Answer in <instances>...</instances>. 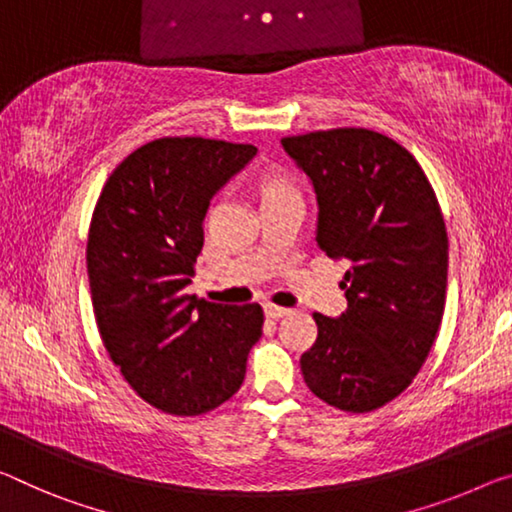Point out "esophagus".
Masks as SVG:
<instances>
[{
    "label": "esophagus",
    "mask_w": 512,
    "mask_h": 512,
    "mask_svg": "<svg viewBox=\"0 0 512 512\" xmlns=\"http://www.w3.org/2000/svg\"><path fill=\"white\" fill-rule=\"evenodd\" d=\"M263 309H265V316L272 318V320H279V318L288 316V313H290V309H283V306H277V304H265Z\"/></svg>",
    "instance_id": "1"
}]
</instances>
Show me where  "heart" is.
I'll return each instance as SVG.
<instances>
[{
	"mask_svg": "<svg viewBox=\"0 0 512 512\" xmlns=\"http://www.w3.org/2000/svg\"><path fill=\"white\" fill-rule=\"evenodd\" d=\"M279 187H290V185L283 183V180H272V183L265 187V192H267V190H279Z\"/></svg>",
	"mask_w": 512,
	"mask_h": 512,
	"instance_id": "heart-1",
	"label": "heart"
}]
</instances>
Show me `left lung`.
<instances>
[{"label": "left lung", "instance_id": "obj_1", "mask_svg": "<svg viewBox=\"0 0 512 512\" xmlns=\"http://www.w3.org/2000/svg\"><path fill=\"white\" fill-rule=\"evenodd\" d=\"M311 178L318 245L348 258L341 318L313 313L318 338L300 359L320 400L364 414L391 403L419 373L442 325L448 238L414 155L380 132L334 128L283 137Z\"/></svg>", "mask_w": 512, "mask_h": 512}]
</instances>
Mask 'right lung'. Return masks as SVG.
<instances>
[{"instance_id":"obj_1","label":"right lung","mask_w":512,"mask_h":512,"mask_svg":"<svg viewBox=\"0 0 512 512\" xmlns=\"http://www.w3.org/2000/svg\"><path fill=\"white\" fill-rule=\"evenodd\" d=\"M254 155L222 139L148 141L112 171L93 210L86 272L102 345L137 396L167 414L226 403L263 334L261 304L185 295L210 199Z\"/></svg>"}]
</instances>
